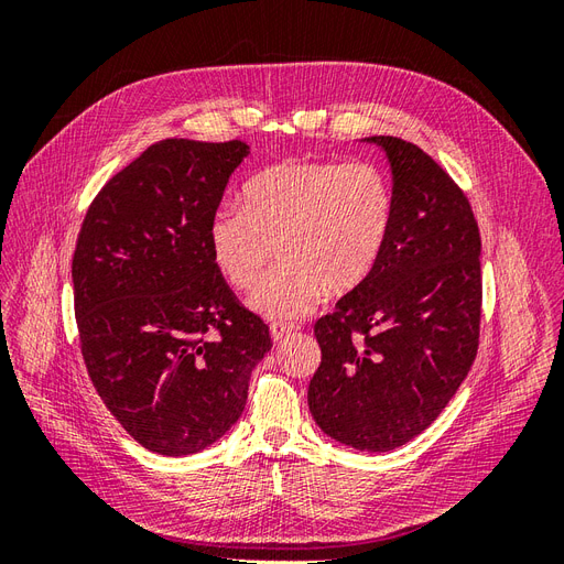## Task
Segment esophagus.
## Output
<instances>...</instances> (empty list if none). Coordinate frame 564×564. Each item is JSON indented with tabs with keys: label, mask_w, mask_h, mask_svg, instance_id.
I'll return each mask as SVG.
<instances>
[{
	"label": "esophagus",
	"mask_w": 564,
	"mask_h": 564,
	"mask_svg": "<svg viewBox=\"0 0 564 564\" xmlns=\"http://www.w3.org/2000/svg\"><path fill=\"white\" fill-rule=\"evenodd\" d=\"M296 332H299V324H286V322L270 324V334H272V340H275V344H282L286 336H292Z\"/></svg>",
	"instance_id": "34e87169"
}]
</instances>
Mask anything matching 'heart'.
Segmentation results:
<instances>
[{
    "instance_id": "1",
    "label": "heart",
    "mask_w": 564,
    "mask_h": 564,
    "mask_svg": "<svg viewBox=\"0 0 564 564\" xmlns=\"http://www.w3.org/2000/svg\"><path fill=\"white\" fill-rule=\"evenodd\" d=\"M395 220V187L373 162H282L249 178L242 207L209 220V251L224 280L251 292L280 268L251 305L275 319L315 308L322 292L348 294L379 265Z\"/></svg>"
}]
</instances>
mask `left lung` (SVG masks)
I'll use <instances>...</instances> for the list:
<instances>
[{
  "mask_svg": "<svg viewBox=\"0 0 564 564\" xmlns=\"http://www.w3.org/2000/svg\"><path fill=\"white\" fill-rule=\"evenodd\" d=\"M386 150L392 232L371 275L315 322L322 362L308 386L319 429L362 452L423 433L468 377L480 346V230L456 181L398 135Z\"/></svg>",
  "mask_w": 564,
  "mask_h": 564,
  "instance_id": "left-lung-1",
  "label": "left lung"
}]
</instances>
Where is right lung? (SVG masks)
Segmentation results:
<instances>
[{
    "mask_svg": "<svg viewBox=\"0 0 564 564\" xmlns=\"http://www.w3.org/2000/svg\"><path fill=\"white\" fill-rule=\"evenodd\" d=\"M240 139H164L89 204L73 256L84 365L100 400L145 449L195 454L230 431L268 324L232 294L209 251V220Z\"/></svg>",
    "mask_w": 564,
    "mask_h": 564,
    "instance_id": "1",
    "label": "right lung"
}]
</instances>
